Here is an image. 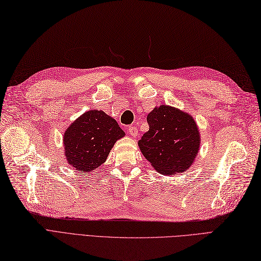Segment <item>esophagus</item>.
Instances as JSON below:
<instances>
[{"label": "esophagus", "mask_w": 261, "mask_h": 261, "mask_svg": "<svg viewBox=\"0 0 261 261\" xmlns=\"http://www.w3.org/2000/svg\"><path fill=\"white\" fill-rule=\"evenodd\" d=\"M128 132H129V135H130L132 138H136V137L138 136V129L136 128V126H133V125L129 126Z\"/></svg>", "instance_id": "obj_1"}]
</instances>
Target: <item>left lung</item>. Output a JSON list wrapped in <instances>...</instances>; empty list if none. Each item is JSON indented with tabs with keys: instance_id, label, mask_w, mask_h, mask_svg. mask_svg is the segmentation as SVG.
I'll return each instance as SVG.
<instances>
[{
	"instance_id": "left-lung-1",
	"label": "left lung",
	"mask_w": 261,
	"mask_h": 261,
	"mask_svg": "<svg viewBox=\"0 0 261 261\" xmlns=\"http://www.w3.org/2000/svg\"><path fill=\"white\" fill-rule=\"evenodd\" d=\"M146 120L149 131L139 140V146L153 168L163 175L190 169L199 149V132L194 119L162 105L153 109Z\"/></svg>"
}]
</instances>
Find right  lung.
I'll list each match as a JSON object with an SVG mask.
<instances>
[{
    "instance_id": "add662e5",
    "label": "right lung",
    "mask_w": 261,
    "mask_h": 261,
    "mask_svg": "<svg viewBox=\"0 0 261 261\" xmlns=\"http://www.w3.org/2000/svg\"><path fill=\"white\" fill-rule=\"evenodd\" d=\"M123 136L116 120L103 111H87L64 135L67 161L80 172L95 170L106 161L113 144Z\"/></svg>"
}]
</instances>
